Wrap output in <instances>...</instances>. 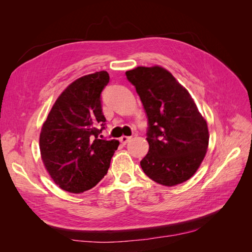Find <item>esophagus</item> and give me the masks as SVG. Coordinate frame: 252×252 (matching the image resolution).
<instances>
[{"instance_id":"34e87169","label":"esophagus","mask_w":252,"mask_h":252,"mask_svg":"<svg viewBox=\"0 0 252 252\" xmlns=\"http://www.w3.org/2000/svg\"><path fill=\"white\" fill-rule=\"evenodd\" d=\"M130 139H131V136H127V135H123L122 136V138L120 139V142L122 143V144H126V143H128L129 141H130Z\"/></svg>"}]
</instances>
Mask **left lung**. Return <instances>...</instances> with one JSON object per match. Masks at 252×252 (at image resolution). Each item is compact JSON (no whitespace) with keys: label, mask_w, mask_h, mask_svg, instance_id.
Instances as JSON below:
<instances>
[{"label":"left lung","mask_w":252,"mask_h":252,"mask_svg":"<svg viewBox=\"0 0 252 252\" xmlns=\"http://www.w3.org/2000/svg\"><path fill=\"white\" fill-rule=\"evenodd\" d=\"M148 119L149 151L141 167L152 181L174 186L189 180L208 148L205 119L188 91L159 66L126 71Z\"/></svg>","instance_id":"1"}]
</instances>
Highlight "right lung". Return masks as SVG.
Instances as JSON below:
<instances>
[{
  "label": "right lung",
  "mask_w": 252,
  "mask_h": 252,
  "mask_svg": "<svg viewBox=\"0 0 252 252\" xmlns=\"http://www.w3.org/2000/svg\"><path fill=\"white\" fill-rule=\"evenodd\" d=\"M108 83L107 71L75 80L58 97L43 124L42 161L53 182L68 192L94 187L118 149L119 141L98 138L106 124L101 94Z\"/></svg>",
  "instance_id": "1"
}]
</instances>
